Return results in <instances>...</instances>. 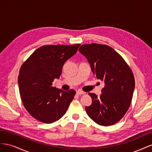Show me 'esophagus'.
I'll use <instances>...</instances> for the list:
<instances>
[{
    "label": "esophagus",
    "mask_w": 152,
    "mask_h": 152,
    "mask_svg": "<svg viewBox=\"0 0 152 152\" xmlns=\"http://www.w3.org/2000/svg\"><path fill=\"white\" fill-rule=\"evenodd\" d=\"M77 94L78 95H82V94H84L85 93H84V92H83V91H77Z\"/></svg>",
    "instance_id": "obj_1"
}]
</instances>
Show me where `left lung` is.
I'll return each mask as SVG.
<instances>
[{
    "label": "left lung",
    "mask_w": 152,
    "mask_h": 152,
    "mask_svg": "<svg viewBox=\"0 0 152 152\" xmlns=\"http://www.w3.org/2000/svg\"><path fill=\"white\" fill-rule=\"evenodd\" d=\"M79 52L90 63L96 78L104 82L99 97L89 93L92 104L86 107L88 116L100 126L113 125L129 108L135 87L134 77L120 54L107 45H82Z\"/></svg>",
    "instance_id": "8db88e82"
}]
</instances>
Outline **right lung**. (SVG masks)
I'll return each instance as SVG.
<instances>
[{"mask_svg": "<svg viewBox=\"0 0 152 152\" xmlns=\"http://www.w3.org/2000/svg\"><path fill=\"white\" fill-rule=\"evenodd\" d=\"M80 45H43L23 63L18 79L20 94L25 108L36 120L50 124L66 112L76 92L59 89L52 82L59 79L64 63Z\"/></svg>", "mask_w": 152, "mask_h": 152, "instance_id": "obj_1", "label": "right lung"}]
</instances>
